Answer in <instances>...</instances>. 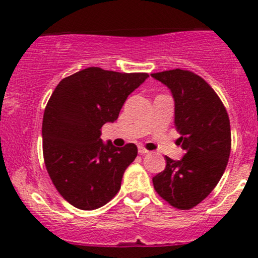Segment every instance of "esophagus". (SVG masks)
I'll return each instance as SVG.
<instances>
[{"mask_svg":"<svg viewBox=\"0 0 258 258\" xmlns=\"http://www.w3.org/2000/svg\"><path fill=\"white\" fill-rule=\"evenodd\" d=\"M138 153H139V154H147V153H149V150L146 149V148H144V147L139 146V147H138Z\"/></svg>","mask_w":258,"mask_h":258,"instance_id":"obj_1","label":"esophagus"}]
</instances>
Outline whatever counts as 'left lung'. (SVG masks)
<instances>
[{
  "mask_svg": "<svg viewBox=\"0 0 258 258\" xmlns=\"http://www.w3.org/2000/svg\"><path fill=\"white\" fill-rule=\"evenodd\" d=\"M174 98V125L184 149L182 160L166 156V167L153 177L154 189L171 206L190 210L214 190L232 148L226 106L203 78L189 70L152 74Z\"/></svg>",
  "mask_w": 258,
  "mask_h": 258,
  "instance_id": "1",
  "label": "left lung"
}]
</instances>
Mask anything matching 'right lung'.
<instances>
[{"mask_svg": "<svg viewBox=\"0 0 258 258\" xmlns=\"http://www.w3.org/2000/svg\"><path fill=\"white\" fill-rule=\"evenodd\" d=\"M147 73L91 67L64 78L44 109L42 149L59 194L80 210H96L120 190L123 172L137 156L136 144L114 147L100 128L119 117L123 103Z\"/></svg>", "mask_w": 258, "mask_h": 258, "instance_id": "right-lung-1", "label": "right lung"}]
</instances>
